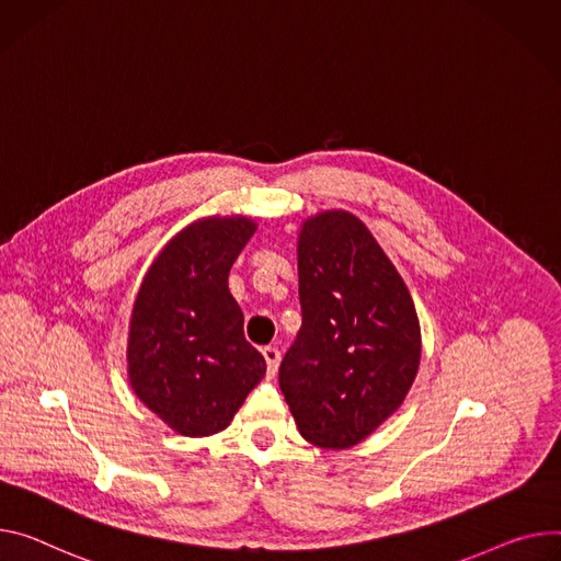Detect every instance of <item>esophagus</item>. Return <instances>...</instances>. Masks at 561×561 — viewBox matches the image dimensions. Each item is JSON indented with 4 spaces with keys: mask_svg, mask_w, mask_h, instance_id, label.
<instances>
[{
    "mask_svg": "<svg viewBox=\"0 0 561 561\" xmlns=\"http://www.w3.org/2000/svg\"><path fill=\"white\" fill-rule=\"evenodd\" d=\"M264 358H266V367H268V376L273 378L275 374H277V369H279V360H282V353H279V348L277 346H266L264 351Z\"/></svg>",
    "mask_w": 561,
    "mask_h": 561,
    "instance_id": "esophagus-1",
    "label": "esophagus"
}]
</instances>
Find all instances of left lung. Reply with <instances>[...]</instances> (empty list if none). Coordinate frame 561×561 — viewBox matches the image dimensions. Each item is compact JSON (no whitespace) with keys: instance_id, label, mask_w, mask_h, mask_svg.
<instances>
[{"instance_id":"left-lung-1","label":"left lung","mask_w":561,"mask_h":561,"mask_svg":"<svg viewBox=\"0 0 561 561\" xmlns=\"http://www.w3.org/2000/svg\"><path fill=\"white\" fill-rule=\"evenodd\" d=\"M297 273L301 329L279 387L304 438L346 449L376 432L416 380V307L376 237L346 210L301 224Z\"/></svg>"}]
</instances>
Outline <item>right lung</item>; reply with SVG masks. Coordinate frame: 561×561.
Returning <instances> with one entry per match:
<instances>
[{"label":"right lung","instance_id":"obj_1","mask_svg":"<svg viewBox=\"0 0 561 561\" xmlns=\"http://www.w3.org/2000/svg\"><path fill=\"white\" fill-rule=\"evenodd\" d=\"M257 230L250 217H203L176 232L147 268L129 318L127 376L134 393L181 436L230 425L266 374L243 337L228 275Z\"/></svg>","mask_w":561,"mask_h":561}]
</instances>
